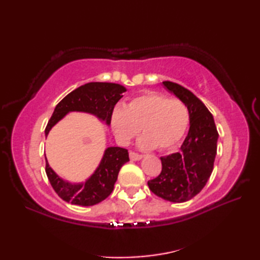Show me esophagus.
<instances>
[{
	"mask_svg": "<svg viewBox=\"0 0 260 260\" xmlns=\"http://www.w3.org/2000/svg\"><path fill=\"white\" fill-rule=\"evenodd\" d=\"M129 158L132 159V161H140V159L143 158V155H141V154H137L135 152H129Z\"/></svg>",
	"mask_w": 260,
	"mask_h": 260,
	"instance_id": "obj_1",
	"label": "esophagus"
}]
</instances>
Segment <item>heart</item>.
I'll list each match as a JSON object with an SVG mask.
<instances>
[{
  "label": "heart",
  "mask_w": 260,
  "mask_h": 260,
  "mask_svg": "<svg viewBox=\"0 0 260 260\" xmlns=\"http://www.w3.org/2000/svg\"><path fill=\"white\" fill-rule=\"evenodd\" d=\"M190 124L186 105L159 92H146L134 97L124 108L116 107L110 116L112 129L120 144L127 145L139 134L142 148L172 150L183 139Z\"/></svg>",
  "instance_id": "1"
}]
</instances>
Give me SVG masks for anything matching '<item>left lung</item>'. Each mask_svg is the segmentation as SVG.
<instances>
[{
    "label": "left lung",
    "instance_id": "obj_1",
    "mask_svg": "<svg viewBox=\"0 0 260 260\" xmlns=\"http://www.w3.org/2000/svg\"><path fill=\"white\" fill-rule=\"evenodd\" d=\"M163 86L186 105L190 128L180 151L161 157V173L147 184L157 197L181 203L196 197L208 182L217 155L219 135L213 116L196 95L175 82L163 81Z\"/></svg>",
    "mask_w": 260,
    "mask_h": 260
}]
</instances>
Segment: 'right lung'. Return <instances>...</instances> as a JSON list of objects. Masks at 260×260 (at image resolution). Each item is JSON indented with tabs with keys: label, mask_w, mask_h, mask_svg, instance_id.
<instances>
[{
	"label": "right lung",
	"mask_w": 260,
	"mask_h": 260,
	"mask_svg": "<svg viewBox=\"0 0 260 260\" xmlns=\"http://www.w3.org/2000/svg\"><path fill=\"white\" fill-rule=\"evenodd\" d=\"M126 88L112 82H88L68 93L60 102L48 121L46 136L58 121L71 112L91 114L109 126L110 116L115 105L123 97ZM129 161L128 152L125 148L110 146L104 152L101 163L98 164L89 178L85 182L71 183L54 172L46 157V173L57 194L76 206L90 207L105 200L114 190L120 168Z\"/></svg>",
	"instance_id": "add662e5"
}]
</instances>
